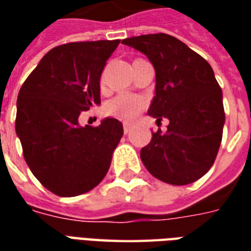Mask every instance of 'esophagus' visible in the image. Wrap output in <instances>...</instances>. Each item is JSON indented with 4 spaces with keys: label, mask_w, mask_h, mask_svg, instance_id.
I'll list each match as a JSON object with an SVG mask.
<instances>
[{
    "label": "esophagus",
    "mask_w": 251,
    "mask_h": 251,
    "mask_svg": "<svg viewBox=\"0 0 251 251\" xmlns=\"http://www.w3.org/2000/svg\"><path fill=\"white\" fill-rule=\"evenodd\" d=\"M131 127H133V126H131L130 124H124V131H125V134H127V133L131 130Z\"/></svg>",
    "instance_id": "1"
}]
</instances>
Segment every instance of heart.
<instances>
[{
  "label": "heart",
  "instance_id": "obj_1",
  "mask_svg": "<svg viewBox=\"0 0 251 251\" xmlns=\"http://www.w3.org/2000/svg\"><path fill=\"white\" fill-rule=\"evenodd\" d=\"M145 107V100L141 97L130 94H120L104 106V113L114 118L124 121H131Z\"/></svg>",
  "mask_w": 251,
  "mask_h": 251
}]
</instances>
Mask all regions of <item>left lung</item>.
<instances>
[{
	"label": "left lung",
	"instance_id": "1",
	"mask_svg": "<svg viewBox=\"0 0 251 251\" xmlns=\"http://www.w3.org/2000/svg\"><path fill=\"white\" fill-rule=\"evenodd\" d=\"M147 55L156 71V97L148 114L168 118L167 133H152L141 149L145 168L164 183L191 184L215 161L225 125L222 88L208 62L174 36L141 35L122 40Z\"/></svg>",
	"mask_w": 251,
	"mask_h": 251
}]
</instances>
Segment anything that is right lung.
<instances>
[{
  "label": "right lung",
  "mask_w": 251,
  "mask_h": 251,
  "mask_svg": "<svg viewBox=\"0 0 251 251\" xmlns=\"http://www.w3.org/2000/svg\"><path fill=\"white\" fill-rule=\"evenodd\" d=\"M120 40L55 47L20 88L16 133L35 177L57 196L86 194L102 181L124 136L115 118L84 127L82 111L100 103V75Z\"/></svg>",
  "instance_id": "right-lung-1"
}]
</instances>
